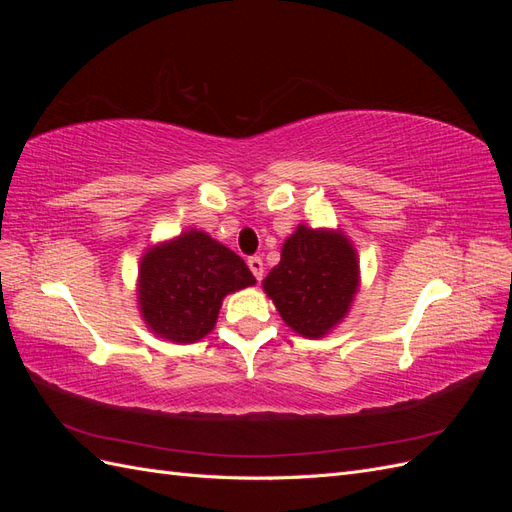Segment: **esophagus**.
<instances>
[{"label":"esophagus","mask_w":512,"mask_h":512,"mask_svg":"<svg viewBox=\"0 0 512 512\" xmlns=\"http://www.w3.org/2000/svg\"><path fill=\"white\" fill-rule=\"evenodd\" d=\"M247 267H250V271L254 273L256 280L260 282L262 280V273H265V265H262V260L258 256H252L250 260H247Z\"/></svg>","instance_id":"obj_1"}]
</instances>
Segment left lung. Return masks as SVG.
I'll return each instance as SVG.
<instances>
[{
	"mask_svg": "<svg viewBox=\"0 0 512 512\" xmlns=\"http://www.w3.org/2000/svg\"><path fill=\"white\" fill-rule=\"evenodd\" d=\"M262 288L292 331L309 339L324 337L346 318L359 290L354 245L342 230L299 224Z\"/></svg>",
	"mask_w": 512,
	"mask_h": 512,
	"instance_id": "left-lung-1",
	"label": "left lung"
}]
</instances>
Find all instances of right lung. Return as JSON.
Returning <instances> with one entry per match:
<instances>
[{
    "label": "right lung",
    "instance_id": "right-lung-1",
    "mask_svg": "<svg viewBox=\"0 0 512 512\" xmlns=\"http://www.w3.org/2000/svg\"><path fill=\"white\" fill-rule=\"evenodd\" d=\"M241 256L203 230L149 247L138 267V309L147 327L177 344L213 331L226 294L254 286Z\"/></svg>",
    "mask_w": 512,
    "mask_h": 512
}]
</instances>
